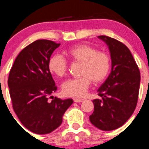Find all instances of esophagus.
<instances>
[{
  "label": "esophagus",
  "mask_w": 149,
  "mask_h": 149,
  "mask_svg": "<svg viewBox=\"0 0 149 149\" xmlns=\"http://www.w3.org/2000/svg\"><path fill=\"white\" fill-rule=\"evenodd\" d=\"M84 100H82V99H79V98H74L73 99V102H83Z\"/></svg>",
  "instance_id": "obj_1"
}]
</instances>
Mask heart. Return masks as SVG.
<instances>
[{"label":"heart","instance_id":"obj_1","mask_svg":"<svg viewBox=\"0 0 149 149\" xmlns=\"http://www.w3.org/2000/svg\"><path fill=\"white\" fill-rule=\"evenodd\" d=\"M68 58L73 62L81 63L80 75L76 79H69L63 84L62 91L66 96L83 97L91 84L102 82L107 77L111 68V58L107 52L97 50L87 44H79L65 52ZM49 71L58 77L65 76L68 63L63 56L53 55L49 60Z\"/></svg>","mask_w":149,"mask_h":149}]
</instances>
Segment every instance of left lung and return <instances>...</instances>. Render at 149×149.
<instances>
[{
    "mask_svg": "<svg viewBox=\"0 0 149 149\" xmlns=\"http://www.w3.org/2000/svg\"><path fill=\"white\" fill-rule=\"evenodd\" d=\"M109 47L112 68L98 89L102 99L93 100L90 122L102 130H113L126 123L134 112L140 88V70L130 49L123 43L107 36H99Z\"/></svg>",
    "mask_w": 149,
    "mask_h": 149,
    "instance_id": "1",
    "label": "left lung"
}]
</instances>
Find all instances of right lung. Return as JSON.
<instances>
[{"instance_id":"right-lung-1","label":"right lung","mask_w":149,"mask_h":149,"mask_svg":"<svg viewBox=\"0 0 149 149\" xmlns=\"http://www.w3.org/2000/svg\"><path fill=\"white\" fill-rule=\"evenodd\" d=\"M60 45L51 40H36L21 51L10 70L8 85L13 110L24 127L36 134H47L58 128L73 102L71 99L51 96L57 86L48 62Z\"/></svg>"}]
</instances>
